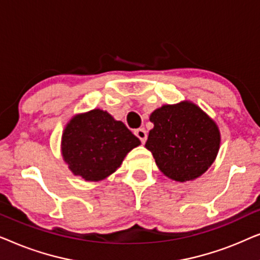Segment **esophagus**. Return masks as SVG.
I'll return each mask as SVG.
<instances>
[{
    "label": "esophagus",
    "mask_w": 260,
    "mask_h": 260,
    "mask_svg": "<svg viewBox=\"0 0 260 260\" xmlns=\"http://www.w3.org/2000/svg\"><path fill=\"white\" fill-rule=\"evenodd\" d=\"M135 135H136V136L140 138L142 143H144V142L147 141V131H145L143 127H142V129L135 130Z\"/></svg>",
    "instance_id": "esophagus-1"
}]
</instances>
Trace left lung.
I'll return each instance as SVG.
<instances>
[{
  "label": "left lung",
  "instance_id": "1",
  "mask_svg": "<svg viewBox=\"0 0 260 260\" xmlns=\"http://www.w3.org/2000/svg\"><path fill=\"white\" fill-rule=\"evenodd\" d=\"M154 127L145 148L169 179L186 182L201 176L218 155L220 131L214 120L191 102L163 105L150 115Z\"/></svg>",
  "mask_w": 260,
  "mask_h": 260
}]
</instances>
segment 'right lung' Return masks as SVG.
<instances>
[{
	"instance_id": "obj_1",
	"label": "right lung",
	"mask_w": 260,
	"mask_h": 260,
	"mask_svg": "<svg viewBox=\"0 0 260 260\" xmlns=\"http://www.w3.org/2000/svg\"><path fill=\"white\" fill-rule=\"evenodd\" d=\"M141 141L120 120L94 109L72 117L61 138L63 161L85 181H102L115 173Z\"/></svg>"
}]
</instances>
